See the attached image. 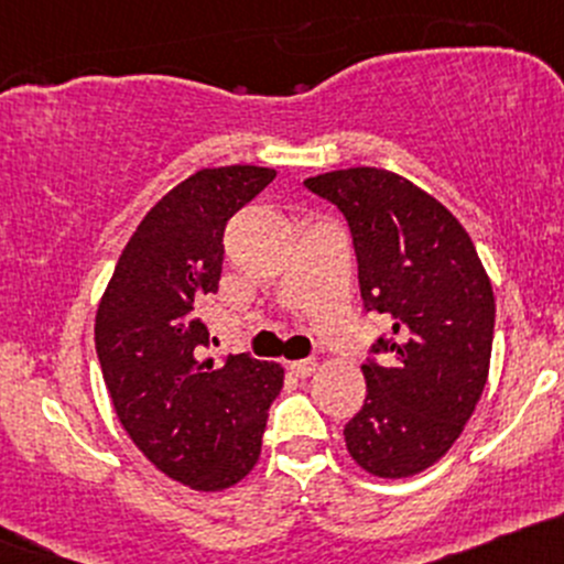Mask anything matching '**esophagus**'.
Returning a JSON list of instances; mask_svg holds the SVG:
<instances>
[{
  "label": "esophagus",
  "instance_id": "34e87169",
  "mask_svg": "<svg viewBox=\"0 0 564 564\" xmlns=\"http://www.w3.org/2000/svg\"><path fill=\"white\" fill-rule=\"evenodd\" d=\"M315 367H318V364H315V358H300V361L289 364V369H292L296 377H311L315 372Z\"/></svg>",
  "mask_w": 564,
  "mask_h": 564
}]
</instances>
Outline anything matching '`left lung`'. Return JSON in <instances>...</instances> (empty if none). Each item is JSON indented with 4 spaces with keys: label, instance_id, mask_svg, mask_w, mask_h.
Segmentation results:
<instances>
[{
    "label": "left lung",
    "instance_id": "8db88e82",
    "mask_svg": "<svg viewBox=\"0 0 564 564\" xmlns=\"http://www.w3.org/2000/svg\"><path fill=\"white\" fill-rule=\"evenodd\" d=\"M350 227L367 313H386L364 364L367 399L345 425L364 471L404 479L463 433L490 372L495 296L471 238L436 197L382 169L305 178Z\"/></svg>",
    "mask_w": 564,
    "mask_h": 564
}]
</instances>
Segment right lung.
I'll return each mask as SVG.
<instances>
[{"mask_svg": "<svg viewBox=\"0 0 564 564\" xmlns=\"http://www.w3.org/2000/svg\"><path fill=\"white\" fill-rule=\"evenodd\" d=\"M275 178L225 165L173 187L135 227L96 313V352L122 429L154 468L192 490L238 485L257 466L283 369L249 352L203 361L225 227Z\"/></svg>", "mask_w": 564, "mask_h": 564, "instance_id": "right-lung-1", "label": "right lung"}]
</instances>
